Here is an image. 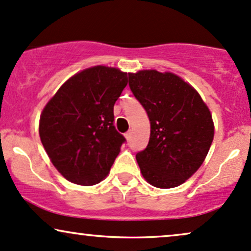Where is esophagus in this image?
Masks as SVG:
<instances>
[{
	"label": "esophagus",
	"mask_w": 251,
	"mask_h": 251,
	"mask_svg": "<svg viewBox=\"0 0 251 251\" xmlns=\"http://www.w3.org/2000/svg\"><path fill=\"white\" fill-rule=\"evenodd\" d=\"M125 136H126V141H129V140H130V138H131V132H130V131L126 132V134H125Z\"/></svg>",
	"instance_id": "1"
}]
</instances>
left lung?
<instances>
[{
	"instance_id": "8db88e82",
	"label": "left lung",
	"mask_w": 251,
	"mask_h": 251,
	"mask_svg": "<svg viewBox=\"0 0 251 251\" xmlns=\"http://www.w3.org/2000/svg\"><path fill=\"white\" fill-rule=\"evenodd\" d=\"M129 87L150 120V140L136 154L145 180L177 187L197 172L214 137L211 111L196 89L176 74L129 73Z\"/></svg>"
}]
</instances>
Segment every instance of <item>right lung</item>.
<instances>
[{
    "mask_svg": "<svg viewBox=\"0 0 251 251\" xmlns=\"http://www.w3.org/2000/svg\"><path fill=\"white\" fill-rule=\"evenodd\" d=\"M126 83L119 69L91 67L67 80L43 109L40 141L69 181L91 186L110 171L126 142L114 126V104Z\"/></svg>",
    "mask_w": 251,
    "mask_h": 251,
    "instance_id": "right-lung-1",
    "label": "right lung"
}]
</instances>
